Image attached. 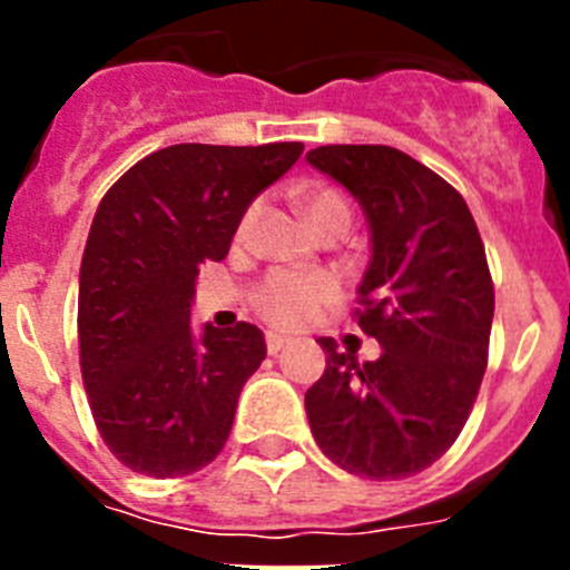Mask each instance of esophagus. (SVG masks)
Segmentation results:
<instances>
[{"label": "esophagus", "mask_w": 570, "mask_h": 570, "mask_svg": "<svg viewBox=\"0 0 570 570\" xmlns=\"http://www.w3.org/2000/svg\"><path fill=\"white\" fill-rule=\"evenodd\" d=\"M288 342H291L288 336H282V334H268V336H265V345H268V354H271V356L279 354L282 347L288 345Z\"/></svg>", "instance_id": "obj_1"}]
</instances>
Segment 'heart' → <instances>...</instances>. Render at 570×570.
Masks as SVG:
<instances>
[{
	"label": "heart",
	"instance_id": "obj_1",
	"mask_svg": "<svg viewBox=\"0 0 570 570\" xmlns=\"http://www.w3.org/2000/svg\"><path fill=\"white\" fill-rule=\"evenodd\" d=\"M256 214H259V205H250L245 210L239 223V236H248ZM305 214H308L316 234L328 223H334V219H347L351 223V208H347V203L336 190H314L305 199ZM336 296H340V285L331 276L276 271L256 291V311L262 314V320H268L276 328L296 331L305 328L328 305H334Z\"/></svg>",
	"mask_w": 570,
	"mask_h": 570
}]
</instances>
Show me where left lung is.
<instances>
[{"mask_svg": "<svg viewBox=\"0 0 570 570\" xmlns=\"http://www.w3.org/2000/svg\"><path fill=\"white\" fill-rule=\"evenodd\" d=\"M308 165L360 203L371 239L356 311L374 362L322 336L305 411L322 454L365 480H405L454 445L488 365L493 282L465 199L387 145H322Z\"/></svg>", "mask_w": 570, "mask_h": 570, "instance_id": "left-lung-1", "label": "left lung"}]
</instances>
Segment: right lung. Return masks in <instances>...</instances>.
<instances>
[{"label": "right lung", "instance_id": "1", "mask_svg": "<svg viewBox=\"0 0 570 570\" xmlns=\"http://www.w3.org/2000/svg\"><path fill=\"white\" fill-rule=\"evenodd\" d=\"M302 142L170 145L102 196L79 268V365L110 454L145 476H185L225 448L265 336L190 328L196 274L228 256L242 216Z\"/></svg>", "mask_w": 570, "mask_h": 570}]
</instances>
